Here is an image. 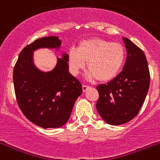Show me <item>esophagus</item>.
<instances>
[{"instance_id":"esophagus-1","label":"esophagus","mask_w":160,"mask_h":160,"mask_svg":"<svg viewBox=\"0 0 160 160\" xmlns=\"http://www.w3.org/2000/svg\"><path fill=\"white\" fill-rule=\"evenodd\" d=\"M88 88H90V86H88V85H85L83 84L82 85V90H83V92H85V91H87V90Z\"/></svg>"}]
</instances>
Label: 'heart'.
<instances>
[{
	"instance_id": "b5f03b06",
	"label": "heart",
	"mask_w": 160,
	"mask_h": 160,
	"mask_svg": "<svg viewBox=\"0 0 160 160\" xmlns=\"http://www.w3.org/2000/svg\"><path fill=\"white\" fill-rule=\"evenodd\" d=\"M125 59L126 49L122 44L98 38L82 41L77 49L71 48L68 53V64L73 75L84 70L87 62V78L97 79L101 82H107L116 77Z\"/></svg>"
}]
</instances>
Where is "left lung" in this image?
<instances>
[{"label": "left lung", "instance_id": "8db88e82", "mask_svg": "<svg viewBox=\"0 0 160 160\" xmlns=\"http://www.w3.org/2000/svg\"><path fill=\"white\" fill-rule=\"evenodd\" d=\"M127 49V59L122 70L107 84L97 87L99 98L96 109L110 125H121L138 114L150 86L148 61L140 48L127 38H122Z\"/></svg>", "mask_w": 160, "mask_h": 160}]
</instances>
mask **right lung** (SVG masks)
I'll use <instances>...</instances> for the list:
<instances>
[{"instance_id":"add662e5","label":"right lung","mask_w":160,"mask_h":160,"mask_svg":"<svg viewBox=\"0 0 160 160\" xmlns=\"http://www.w3.org/2000/svg\"><path fill=\"white\" fill-rule=\"evenodd\" d=\"M61 44L58 37L37 39L22 49L13 69L18 106L30 122L42 128L65 125L82 92L80 82L69 72L67 53H62V58H58L56 66L49 72L42 71L33 63L35 50L58 49Z\"/></svg>"}]
</instances>
